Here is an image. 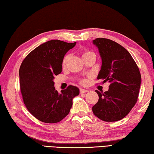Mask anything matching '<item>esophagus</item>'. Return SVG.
<instances>
[{
    "label": "esophagus",
    "instance_id": "34e87169",
    "mask_svg": "<svg viewBox=\"0 0 154 154\" xmlns=\"http://www.w3.org/2000/svg\"><path fill=\"white\" fill-rule=\"evenodd\" d=\"M88 91L86 89H82V88H80V92L81 94H83V93H86V92H88Z\"/></svg>",
    "mask_w": 154,
    "mask_h": 154
}]
</instances>
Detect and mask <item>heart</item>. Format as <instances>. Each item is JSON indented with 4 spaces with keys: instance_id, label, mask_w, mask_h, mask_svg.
Masks as SVG:
<instances>
[{
    "instance_id": "heart-1",
    "label": "heart",
    "mask_w": 154,
    "mask_h": 154,
    "mask_svg": "<svg viewBox=\"0 0 154 154\" xmlns=\"http://www.w3.org/2000/svg\"><path fill=\"white\" fill-rule=\"evenodd\" d=\"M91 56H95V55L92 51H88V50H85V51H83V53L82 54V59H85V57H87ZM69 54L66 55L64 57H63V59L62 60V66H63V67H65V66H66V63H67L68 61L69 60ZM80 82H81V84H82V85H85V84L86 83V80H81Z\"/></svg>"
}]
</instances>
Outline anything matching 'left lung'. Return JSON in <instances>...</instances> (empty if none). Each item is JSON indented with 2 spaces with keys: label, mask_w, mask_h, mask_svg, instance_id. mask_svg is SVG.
I'll return each instance as SVG.
<instances>
[{
  "label": "left lung",
  "mask_w": 154,
  "mask_h": 154,
  "mask_svg": "<svg viewBox=\"0 0 154 154\" xmlns=\"http://www.w3.org/2000/svg\"><path fill=\"white\" fill-rule=\"evenodd\" d=\"M92 42L102 59L97 78L110 82L108 91H96L99 98L92 106V112L104 121H119L137 103L141 82L140 69L129 52L117 42L105 38Z\"/></svg>",
  "instance_id": "obj_1"
}]
</instances>
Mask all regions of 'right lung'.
I'll list each match as a JSON object with an SVG mask.
<instances>
[{
  "label": "right lung",
  "instance_id": "add662e5",
  "mask_svg": "<svg viewBox=\"0 0 154 154\" xmlns=\"http://www.w3.org/2000/svg\"><path fill=\"white\" fill-rule=\"evenodd\" d=\"M76 42L53 39L31 51L19 69L20 89L26 108L37 119L56 123L68 115L72 100L80 93L77 87L68 86L58 93L54 76L62 72V60Z\"/></svg>",
  "mask_w": 154,
  "mask_h": 154
}]
</instances>
